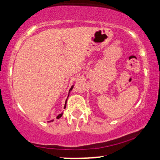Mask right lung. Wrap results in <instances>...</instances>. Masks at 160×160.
<instances>
[{
  "label": "right lung",
  "instance_id": "right-lung-1",
  "mask_svg": "<svg viewBox=\"0 0 160 160\" xmlns=\"http://www.w3.org/2000/svg\"><path fill=\"white\" fill-rule=\"evenodd\" d=\"M73 88H74V85H73L72 86H71V89H70V90H69V92H68V98H67V99H66V101H65V107H64V109H65V108H66V103H67V100H68V96H69V94H70V92H71V91L72 90V89H73ZM62 115H63V113H60V114H58V116H57V117H56V118H57V119H59V118H61ZM52 121H53V120H50V121H49V122H52Z\"/></svg>",
  "mask_w": 160,
  "mask_h": 160
}]
</instances>
